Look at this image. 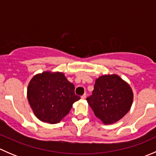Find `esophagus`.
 I'll use <instances>...</instances> for the list:
<instances>
[{"mask_svg": "<svg viewBox=\"0 0 156 156\" xmlns=\"http://www.w3.org/2000/svg\"><path fill=\"white\" fill-rule=\"evenodd\" d=\"M85 98H86V94H84V95L81 96V99H82V100H84Z\"/></svg>", "mask_w": 156, "mask_h": 156, "instance_id": "34e87169", "label": "esophagus"}]
</instances>
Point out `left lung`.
<instances>
[{
  "label": "left lung",
  "mask_w": 156,
  "mask_h": 156,
  "mask_svg": "<svg viewBox=\"0 0 156 156\" xmlns=\"http://www.w3.org/2000/svg\"><path fill=\"white\" fill-rule=\"evenodd\" d=\"M86 100L95 115L108 125L128 112L133 103V92L118 75H103L96 80L92 95Z\"/></svg>",
  "instance_id": "1"
}]
</instances>
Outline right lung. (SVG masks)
Wrapping results in <instances>:
<instances>
[{"label": "right lung", "mask_w": 156, "mask_h": 156, "mask_svg": "<svg viewBox=\"0 0 156 156\" xmlns=\"http://www.w3.org/2000/svg\"><path fill=\"white\" fill-rule=\"evenodd\" d=\"M27 97L36 117L50 124L59 123L81 98L64 74L50 72L33 77L28 86Z\"/></svg>", "instance_id": "right-lung-1"}]
</instances>
